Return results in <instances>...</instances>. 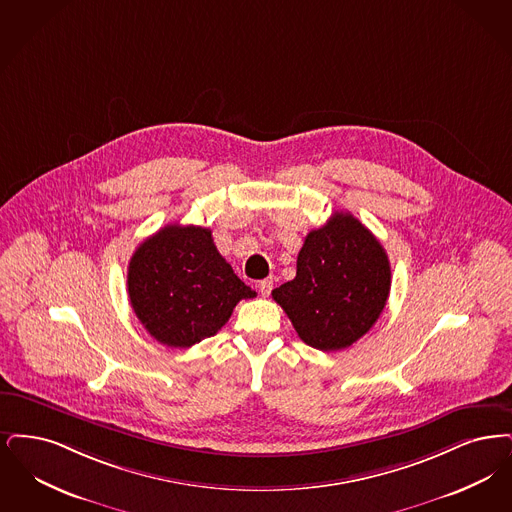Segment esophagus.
Here are the masks:
<instances>
[{"label": "esophagus", "instance_id": "34e87169", "mask_svg": "<svg viewBox=\"0 0 512 512\" xmlns=\"http://www.w3.org/2000/svg\"><path fill=\"white\" fill-rule=\"evenodd\" d=\"M258 289L262 292V296H269V292L273 289V277H267L264 281H260Z\"/></svg>", "mask_w": 512, "mask_h": 512}]
</instances>
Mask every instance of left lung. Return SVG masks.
<instances>
[{"label":"left lung","instance_id":"8db88e82","mask_svg":"<svg viewBox=\"0 0 512 512\" xmlns=\"http://www.w3.org/2000/svg\"><path fill=\"white\" fill-rule=\"evenodd\" d=\"M392 283L377 237L348 212L308 233L296 277L273 289L298 336L321 352L352 346L377 323Z\"/></svg>","mask_w":512,"mask_h":512}]
</instances>
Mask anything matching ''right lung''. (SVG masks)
I'll list each match as a JSON object with an SVG mask.
<instances>
[{
  "label": "right lung",
  "instance_id": "right-lung-1",
  "mask_svg": "<svg viewBox=\"0 0 512 512\" xmlns=\"http://www.w3.org/2000/svg\"><path fill=\"white\" fill-rule=\"evenodd\" d=\"M128 294L141 325L170 348L214 336L243 298L256 296L218 252L210 229L179 223L135 248Z\"/></svg>",
  "mask_w": 512,
  "mask_h": 512
}]
</instances>
